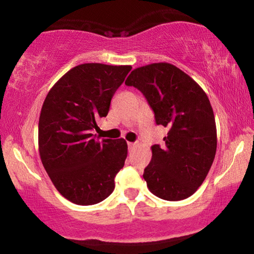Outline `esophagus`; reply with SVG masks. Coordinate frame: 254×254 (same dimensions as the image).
Masks as SVG:
<instances>
[{
	"label": "esophagus",
	"instance_id": "34e87169",
	"mask_svg": "<svg viewBox=\"0 0 254 254\" xmlns=\"http://www.w3.org/2000/svg\"><path fill=\"white\" fill-rule=\"evenodd\" d=\"M127 144H128V148H129V149H133V148L135 147V143H133V142H128Z\"/></svg>",
	"mask_w": 254,
	"mask_h": 254
}]
</instances>
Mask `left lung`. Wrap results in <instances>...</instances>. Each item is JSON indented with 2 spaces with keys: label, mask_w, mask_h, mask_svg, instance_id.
Masks as SVG:
<instances>
[{
  "label": "left lung",
  "mask_w": 254,
  "mask_h": 254,
  "mask_svg": "<svg viewBox=\"0 0 254 254\" xmlns=\"http://www.w3.org/2000/svg\"><path fill=\"white\" fill-rule=\"evenodd\" d=\"M125 84L142 92L156 124L168 128L163 146H151L153 156L143 173L148 189L166 200L188 198L202 186L216 155V121L209 98L169 63L135 68Z\"/></svg>",
  "instance_id": "8db88e82"
}]
</instances>
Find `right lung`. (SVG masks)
Masks as SVG:
<instances>
[{
  "instance_id": "1",
  "label": "right lung",
  "mask_w": 254,
  "mask_h": 254,
  "mask_svg": "<svg viewBox=\"0 0 254 254\" xmlns=\"http://www.w3.org/2000/svg\"><path fill=\"white\" fill-rule=\"evenodd\" d=\"M129 65L80 64L67 71L45 98L38 123L42 163L62 196L97 204L113 192L115 175L127 157L124 139L99 141L92 134L106 117Z\"/></svg>"
}]
</instances>
